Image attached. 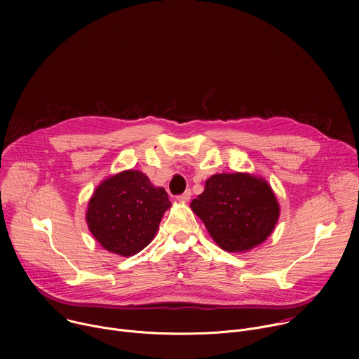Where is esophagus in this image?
<instances>
[{"label": "esophagus", "instance_id": "1", "mask_svg": "<svg viewBox=\"0 0 359 359\" xmlns=\"http://www.w3.org/2000/svg\"><path fill=\"white\" fill-rule=\"evenodd\" d=\"M190 197H191V191H190V190H186L184 193H182L180 196H177V200L182 201V203H187V201L190 200Z\"/></svg>", "mask_w": 359, "mask_h": 359}]
</instances>
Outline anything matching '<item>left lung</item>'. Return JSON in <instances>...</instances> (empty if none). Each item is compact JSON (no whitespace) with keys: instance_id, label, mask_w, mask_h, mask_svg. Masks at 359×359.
Listing matches in <instances>:
<instances>
[{"instance_id":"left-lung-1","label":"left lung","mask_w":359,"mask_h":359,"mask_svg":"<svg viewBox=\"0 0 359 359\" xmlns=\"http://www.w3.org/2000/svg\"><path fill=\"white\" fill-rule=\"evenodd\" d=\"M190 208L213 240L230 252L247 251L263 243L280 216L269 183L247 173L212 176Z\"/></svg>"}]
</instances>
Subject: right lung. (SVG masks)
<instances>
[{
  "label": "right lung",
  "instance_id": "obj_1",
  "mask_svg": "<svg viewBox=\"0 0 359 359\" xmlns=\"http://www.w3.org/2000/svg\"><path fill=\"white\" fill-rule=\"evenodd\" d=\"M170 201L146 175L125 170L102 182L89 200L86 223L100 245L129 257L155 237Z\"/></svg>",
  "mask_w": 359,
  "mask_h": 359
}]
</instances>
